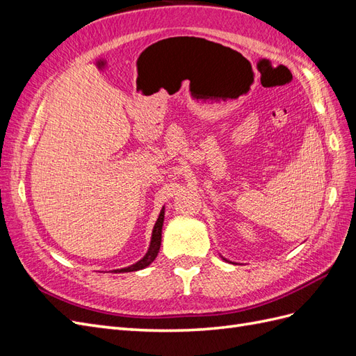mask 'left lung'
I'll return each instance as SVG.
<instances>
[{
    "mask_svg": "<svg viewBox=\"0 0 356 356\" xmlns=\"http://www.w3.org/2000/svg\"><path fill=\"white\" fill-rule=\"evenodd\" d=\"M222 260H225V261H229V260H227V258H224V257H222ZM230 263H232V261H230Z\"/></svg>",
    "mask_w": 356,
    "mask_h": 356,
    "instance_id": "1",
    "label": "left lung"
}]
</instances>
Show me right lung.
Here are the masks:
<instances>
[{"instance_id":"add662e5","label":"right lung","mask_w":356,"mask_h":356,"mask_svg":"<svg viewBox=\"0 0 356 356\" xmlns=\"http://www.w3.org/2000/svg\"><path fill=\"white\" fill-rule=\"evenodd\" d=\"M163 220H165V207L161 208V211L159 213V218H157V221L154 224L153 233H152V242H149L148 251L145 252V255L141 258V260L136 261L132 266L123 267V268H115V270H113L114 273H126V272L143 270V268L148 267L149 264H152L156 260V257H157L159 250H160V245H161V227H163Z\"/></svg>"}]
</instances>
